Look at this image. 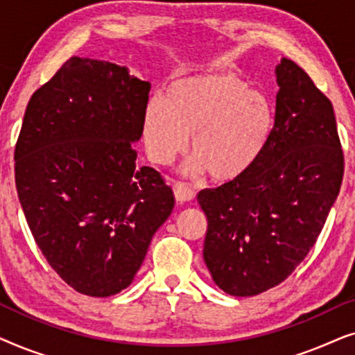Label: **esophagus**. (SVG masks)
I'll return each mask as SVG.
<instances>
[{
	"label": "esophagus",
	"instance_id": "esophagus-1",
	"mask_svg": "<svg viewBox=\"0 0 355 355\" xmlns=\"http://www.w3.org/2000/svg\"><path fill=\"white\" fill-rule=\"evenodd\" d=\"M173 191H174V197H176V200L181 202V203L191 202L192 198L196 197V192H193V189L186 182H174Z\"/></svg>",
	"mask_w": 355,
	"mask_h": 355
}]
</instances>
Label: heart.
<instances>
[{"label": "heart", "instance_id": "1", "mask_svg": "<svg viewBox=\"0 0 355 355\" xmlns=\"http://www.w3.org/2000/svg\"><path fill=\"white\" fill-rule=\"evenodd\" d=\"M275 130V108L265 94L232 74H197L173 82L164 98L148 100L144 142L148 157L168 164L191 135L189 171L231 182L250 171Z\"/></svg>", "mask_w": 355, "mask_h": 355}]
</instances>
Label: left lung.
Masks as SVG:
<instances>
[{
    "instance_id": "obj_1",
    "label": "left lung",
    "mask_w": 355,
    "mask_h": 355,
    "mask_svg": "<svg viewBox=\"0 0 355 355\" xmlns=\"http://www.w3.org/2000/svg\"><path fill=\"white\" fill-rule=\"evenodd\" d=\"M275 130L254 168L198 192L208 227L203 260L226 294L278 286L317 242L343 182L333 105L294 61L276 66Z\"/></svg>"
}]
</instances>
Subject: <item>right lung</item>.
I'll use <instances>...</instances> for the list:
<instances>
[{
  "instance_id": "obj_1",
  "label": "right lung",
  "mask_w": 355,
  "mask_h": 355,
  "mask_svg": "<svg viewBox=\"0 0 355 355\" xmlns=\"http://www.w3.org/2000/svg\"><path fill=\"white\" fill-rule=\"evenodd\" d=\"M150 82L72 56L28 101L16 152L19 202L38 249L77 293L132 283L174 208L158 171L137 166Z\"/></svg>"
}]
</instances>
